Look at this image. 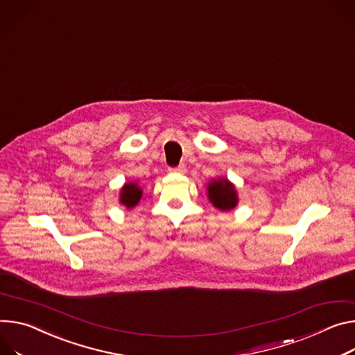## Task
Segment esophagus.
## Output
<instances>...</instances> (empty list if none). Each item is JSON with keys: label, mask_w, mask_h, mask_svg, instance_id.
Listing matches in <instances>:
<instances>
[{"label": "esophagus", "mask_w": 355, "mask_h": 355, "mask_svg": "<svg viewBox=\"0 0 355 355\" xmlns=\"http://www.w3.org/2000/svg\"><path fill=\"white\" fill-rule=\"evenodd\" d=\"M168 171L171 173V174H184L187 170H185V166H178V167H170L168 168Z\"/></svg>", "instance_id": "esophagus-1"}]
</instances>
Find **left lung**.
I'll list each match as a JSON object with an SVG mask.
<instances>
[{"instance_id":"8db88e82","label":"left lung","mask_w":355,"mask_h":355,"mask_svg":"<svg viewBox=\"0 0 355 355\" xmlns=\"http://www.w3.org/2000/svg\"><path fill=\"white\" fill-rule=\"evenodd\" d=\"M208 198L220 211H230L238 202L235 187L227 180H215L208 185Z\"/></svg>"}]
</instances>
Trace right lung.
Segmentation results:
<instances>
[{
  "label": "right lung",
  "mask_w": 355,
  "mask_h": 355,
  "mask_svg": "<svg viewBox=\"0 0 355 355\" xmlns=\"http://www.w3.org/2000/svg\"><path fill=\"white\" fill-rule=\"evenodd\" d=\"M141 194H143V191L139 188V185L136 182L125 184L120 192V202L123 205H125L127 208H133L135 205L139 204Z\"/></svg>",
  "instance_id": "obj_1"
}]
</instances>
